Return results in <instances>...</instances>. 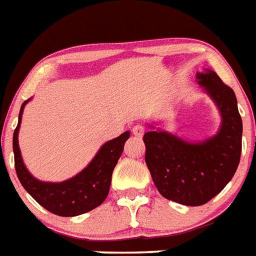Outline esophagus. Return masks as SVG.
<instances>
[{
	"instance_id": "34e87169",
	"label": "esophagus",
	"mask_w": 256,
	"mask_h": 256,
	"mask_svg": "<svg viewBox=\"0 0 256 256\" xmlns=\"http://www.w3.org/2000/svg\"><path fill=\"white\" fill-rule=\"evenodd\" d=\"M144 132H146V128H144V126H142V124H136V126L132 128V134L136 136H144Z\"/></svg>"
}]
</instances>
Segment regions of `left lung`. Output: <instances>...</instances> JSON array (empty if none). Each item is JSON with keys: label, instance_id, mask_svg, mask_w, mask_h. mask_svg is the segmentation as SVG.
<instances>
[{"label": "left lung", "instance_id": "obj_1", "mask_svg": "<svg viewBox=\"0 0 256 256\" xmlns=\"http://www.w3.org/2000/svg\"><path fill=\"white\" fill-rule=\"evenodd\" d=\"M196 81L218 108V132L188 142L148 124L152 130L144 136L154 184L164 198L184 206H202L218 195L234 176L242 152V118L232 88L210 69L196 73Z\"/></svg>", "mask_w": 256, "mask_h": 256}]
</instances>
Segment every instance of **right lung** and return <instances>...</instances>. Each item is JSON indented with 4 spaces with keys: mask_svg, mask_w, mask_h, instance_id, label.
Wrapping results in <instances>:
<instances>
[{
    "mask_svg": "<svg viewBox=\"0 0 256 256\" xmlns=\"http://www.w3.org/2000/svg\"><path fill=\"white\" fill-rule=\"evenodd\" d=\"M25 100L20 110L18 124L13 134L14 164L20 182L28 192L50 212L60 216H77L104 203L110 190L112 170L124 152L130 132H124L100 146L90 164L77 175L62 182H44L30 174L22 160L18 146V132L21 126Z\"/></svg>",
    "mask_w": 256,
    "mask_h": 256,
    "instance_id": "right-lung-1",
    "label": "right lung"
}]
</instances>
